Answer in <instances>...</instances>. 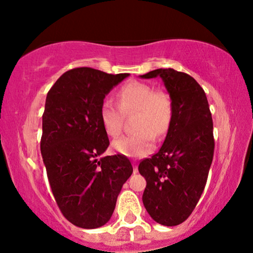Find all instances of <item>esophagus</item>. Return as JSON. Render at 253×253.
Returning <instances> with one entry per match:
<instances>
[{
  "instance_id": "1",
  "label": "esophagus",
  "mask_w": 253,
  "mask_h": 253,
  "mask_svg": "<svg viewBox=\"0 0 253 253\" xmlns=\"http://www.w3.org/2000/svg\"><path fill=\"white\" fill-rule=\"evenodd\" d=\"M133 172L134 174H137L138 172V166L136 164H133Z\"/></svg>"
}]
</instances>
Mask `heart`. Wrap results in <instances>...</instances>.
<instances>
[{"label": "heart", "instance_id": "obj_1", "mask_svg": "<svg viewBox=\"0 0 253 253\" xmlns=\"http://www.w3.org/2000/svg\"><path fill=\"white\" fill-rule=\"evenodd\" d=\"M119 105L105 99L100 107V120L107 134L117 137L122 132V113L137 112L136 133L121 137L113 143L117 153L129 158L146 157L153 151L154 137L167 132L172 117V102L167 93L154 91L146 83H127L119 91ZM123 112H121L120 110Z\"/></svg>", "mask_w": 253, "mask_h": 253}]
</instances>
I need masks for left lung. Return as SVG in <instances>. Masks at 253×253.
Returning a JSON list of instances; mask_svg holds the SVG:
<instances>
[{
  "instance_id": "1",
  "label": "left lung",
  "mask_w": 253,
  "mask_h": 253,
  "mask_svg": "<svg viewBox=\"0 0 253 253\" xmlns=\"http://www.w3.org/2000/svg\"><path fill=\"white\" fill-rule=\"evenodd\" d=\"M140 77H160L172 102L164 144L138 167L146 179L143 203L155 222L177 226L190 216L205 189L214 153L212 115L205 92L188 74L169 68Z\"/></svg>"
}]
</instances>
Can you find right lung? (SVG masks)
I'll return each instance as SVG.
<instances>
[{
	"label": "right lung",
	"instance_id": "right-lung-1",
	"mask_svg": "<svg viewBox=\"0 0 253 253\" xmlns=\"http://www.w3.org/2000/svg\"><path fill=\"white\" fill-rule=\"evenodd\" d=\"M129 76L76 68L62 75L47 94L40 148L48 181L65 219L84 229L108 222L133 171L122 154L101 157L109 139L100 107Z\"/></svg>",
	"mask_w": 253,
	"mask_h": 253
}]
</instances>
